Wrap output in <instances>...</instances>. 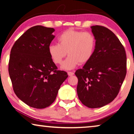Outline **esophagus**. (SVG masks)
<instances>
[{"mask_svg":"<svg viewBox=\"0 0 134 134\" xmlns=\"http://www.w3.org/2000/svg\"><path fill=\"white\" fill-rule=\"evenodd\" d=\"M68 74L69 76H72L74 75V72H68Z\"/></svg>","mask_w":134,"mask_h":134,"instance_id":"esophagus-1","label":"esophagus"}]
</instances>
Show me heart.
<instances>
[{
	"instance_id": "heart-1",
	"label": "heart",
	"mask_w": 134,
	"mask_h": 134,
	"mask_svg": "<svg viewBox=\"0 0 134 134\" xmlns=\"http://www.w3.org/2000/svg\"><path fill=\"white\" fill-rule=\"evenodd\" d=\"M58 43L49 46L48 52L55 64H61L67 54L69 55L62 65V69L65 70L89 62L96 48V38L91 33L72 29L62 33L58 36Z\"/></svg>"
}]
</instances>
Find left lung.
Here are the masks:
<instances>
[{
  "mask_svg": "<svg viewBox=\"0 0 134 134\" xmlns=\"http://www.w3.org/2000/svg\"><path fill=\"white\" fill-rule=\"evenodd\" d=\"M96 48L91 60L75 74L78 78L77 93L88 108H99L113 101L126 75V54L116 36L101 25L91 26Z\"/></svg>",
  "mask_w": 134,
  "mask_h": 134,
  "instance_id": "obj_1",
  "label": "left lung"
}]
</instances>
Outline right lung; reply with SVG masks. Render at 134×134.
<instances>
[{
  "mask_svg": "<svg viewBox=\"0 0 134 134\" xmlns=\"http://www.w3.org/2000/svg\"><path fill=\"white\" fill-rule=\"evenodd\" d=\"M54 29L36 25L28 29L13 46L8 72L18 98L30 107L44 109L55 100L68 77L57 70L48 52Z\"/></svg>",
  "mask_w": 134,
  "mask_h": 134,
  "instance_id": "1",
  "label": "right lung"
}]
</instances>
